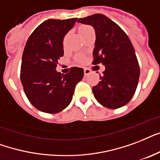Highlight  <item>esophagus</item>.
Returning a JSON list of instances; mask_svg holds the SVG:
<instances>
[{
	"label": "esophagus",
	"instance_id": "obj_1",
	"mask_svg": "<svg viewBox=\"0 0 160 160\" xmlns=\"http://www.w3.org/2000/svg\"><path fill=\"white\" fill-rule=\"evenodd\" d=\"M91 73V71L88 68H84V75L85 76H88L89 74Z\"/></svg>",
	"mask_w": 160,
	"mask_h": 160
}]
</instances>
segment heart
<instances>
[{"label":"heart","mask_w":160,"mask_h":160,"mask_svg":"<svg viewBox=\"0 0 160 160\" xmlns=\"http://www.w3.org/2000/svg\"><path fill=\"white\" fill-rule=\"evenodd\" d=\"M90 28H92L90 26H88V25H82V26H80V27H78V32L80 34H82V32H86L87 30H88L90 29ZM84 60V57L83 56H81V55H79L77 57V61L78 62H82V61Z\"/></svg>","instance_id":"obj_1"}]
</instances>
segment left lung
Instances as JSON below:
<instances>
[{
    "mask_svg": "<svg viewBox=\"0 0 160 160\" xmlns=\"http://www.w3.org/2000/svg\"><path fill=\"white\" fill-rule=\"evenodd\" d=\"M78 22L94 28L96 41L92 63L105 66V71L100 76L101 81L92 88L94 97L108 108L124 106L135 92L140 73L129 38L119 26L102 14L80 18Z\"/></svg>",
    "mask_w": 160,
    "mask_h": 160,
    "instance_id": "8db88e82",
    "label": "left lung"
}]
</instances>
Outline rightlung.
I'll use <instances>...</instances> for the list:
<instances>
[{
  "label": "right lung",
  "mask_w": 160,
  "mask_h": 160,
  "mask_svg": "<svg viewBox=\"0 0 160 160\" xmlns=\"http://www.w3.org/2000/svg\"><path fill=\"white\" fill-rule=\"evenodd\" d=\"M77 20H47L34 30L26 43L21 81L28 100L42 112L57 113L66 108L77 83L83 78V69L79 68H72L68 74L56 70L64 54L63 38Z\"/></svg>",
  "instance_id": "obj_1"
}]
</instances>
